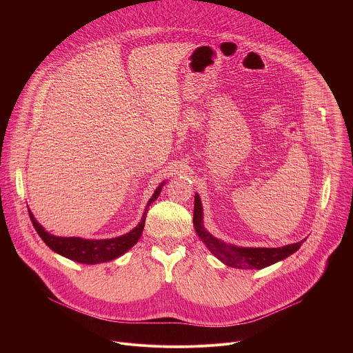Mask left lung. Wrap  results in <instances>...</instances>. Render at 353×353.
<instances>
[{"mask_svg":"<svg viewBox=\"0 0 353 353\" xmlns=\"http://www.w3.org/2000/svg\"><path fill=\"white\" fill-rule=\"evenodd\" d=\"M194 228L199 239L208 247L211 253L221 260L225 265L239 270H261L272 265L281 260H285L294 251H297L305 240L299 243L288 244L276 248L267 247H237L226 244L219 239L214 237L203 223V204H201L199 195L195 194L194 198Z\"/></svg>","mask_w":353,"mask_h":353,"instance_id":"left-lung-1","label":"left lung"}]
</instances>
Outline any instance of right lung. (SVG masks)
<instances>
[{"label": "right lung", "mask_w": 353, "mask_h": 353, "mask_svg": "<svg viewBox=\"0 0 353 353\" xmlns=\"http://www.w3.org/2000/svg\"><path fill=\"white\" fill-rule=\"evenodd\" d=\"M166 181L161 183V185L157 188L154 195L150 196L148 201V205L145 208V212L141 218V222L128 233L113 237V239H102V240H94V239H81V237H60L50 234L33 216V214L29 210V216L30 221L37 232V234L41 237V240L52 248L54 253L70 259L72 261L81 263V264H99V263H108L112 261L124 253L137 244L139 240L143 226H145V219H146V212L148 207L154 203V201L159 196L161 190Z\"/></svg>", "instance_id": "add662e5"}]
</instances>
